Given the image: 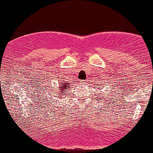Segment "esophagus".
Masks as SVG:
<instances>
[{"label": "esophagus", "instance_id": "esophagus-1", "mask_svg": "<svg viewBox=\"0 0 153 153\" xmlns=\"http://www.w3.org/2000/svg\"><path fill=\"white\" fill-rule=\"evenodd\" d=\"M86 82H86L85 80H82L80 81V84H81V85H85Z\"/></svg>", "mask_w": 153, "mask_h": 153}]
</instances>
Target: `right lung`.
<instances>
[{"label": "right lung", "mask_w": 153, "mask_h": 153, "mask_svg": "<svg viewBox=\"0 0 153 153\" xmlns=\"http://www.w3.org/2000/svg\"><path fill=\"white\" fill-rule=\"evenodd\" d=\"M61 81H63V80H61ZM65 82V83H64V82ZM59 88H60V90L59 92H54V93H56V97H61V93H63V94H65V91L66 90V89H67V88H69V85H70V84H69V83H67L66 82V81H65V82H60V84H59Z\"/></svg>", "instance_id": "1"}]
</instances>
